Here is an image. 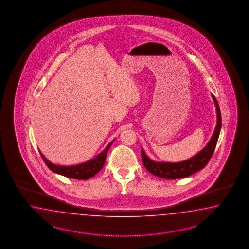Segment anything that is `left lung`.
I'll use <instances>...</instances> for the list:
<instances>
[{"instance_id":"left-lung-1","label":"left lung","mask_w":249,"mask_h":249,"mask_svg":"<svg viewBox=\"0 0 249 249\" xmlns=\"http://www.w3.org/2000/svg\"><path fill=\"white\" fill-rule=\"evenodd\" d=\"M213 99L215 108H216V117L217 123L213 136L202 151H199L195 156L186 160L179 162H167V161H155L147 156L143 149H142V158L145 168L149 173L158 176L163 179H179L187 177L196 172L204 169L208 161L210 160L212 155L214 151L215 146L218 141L220 129L222 126V118L219 108L218 102L213 95H211Z\"/></svg>"}]
</instances>
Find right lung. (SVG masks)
I'll return each instance as SVG.
<instances>
[{
  "mask_svg": "<svg viewBox=\"0 0 249 249\" xmlns=\"http://www.w3.org/2000/svg\"><path fill=\"white\" fill-rule=\"evenodd\" d=\"M114 141L115 140H113L110 143L108 144L105 149L101 151L99 154H98L96 157H94L89 161H86V162L80 163V164H76V165H56V164H54V163L51 162L50 160H48L47 159L45 158L41 151H40V154L44 160L46 166L53 173L66 176L68 178H72V179L89 180V179L92 178L93 176H95L103 168V166L105 164L107 153L109 150L110 146L113 143Z\"/></svg>",
  "mask_w": 249,
  "mask_h": 249,
  "instance_id": "right-lung-1",
  "label": "right lung"
}]
</instances>
